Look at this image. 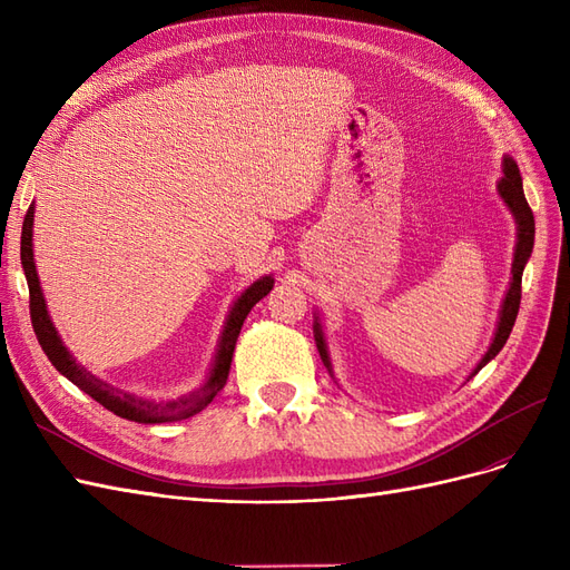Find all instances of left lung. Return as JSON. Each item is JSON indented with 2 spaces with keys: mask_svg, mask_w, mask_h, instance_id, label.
<instances>
[{
  "mask_svg": "<svg viewBox=\"0 0 570 570\" xmlns=\"http://www.w3.org/2000/svg\"><path fill=\"white\" fill-rule=\"evenodd\" d=\"M504 176L502 180L497 183V193L499 197L504 199V204L509 206V212L513 214L515 226H519V233H515V249H513V264H511V283L507 289V297L502 304V312H499V323H497V333L494 340L490 344V350L485 352V356L480 358V364L475 366V371L471 373V377L492 361L502 347L507 344L511 327L515 323V316H519V306H521V278H523V268L528 264V258L532 254V245H534V218H532V209L528 206V199L523 195V180H521V170L515 166V161L511 157H504ZM314 337H316V347L321 352V358L325 368L331 371L333 375V364L331 356H327V347H325V337H323V327L318 323V316L314 321Z\"/></svg>",
  "mask_w": 570,
  "mask_h": 570,
  "instance_id": "1",
  "label": "left lung"
}]
</instances>
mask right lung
<instances>
[{
  "label": "right lung",
  "instance_id": "obj_1",
  "mask_svg": "<svg viewBox=\"0 0 570 570\" xmlns=\"http://www.w3.org/2000/svg\"><path fill=\"white\" fill-rule=\"evenodd\" d=\"M32 214H36V206L30 204V209L23 220V233H21V264H23L28 292H30L32 331H36L40 347L47 354V358L51 361V366H55L61 375H66L68 381H71L76 387H80L85 394H90L95 402L114 411L116 416L135 421V423L183 421V419L195 416V413H199L204 406H209L214 402V396L223 390V385H226V381H228L235 342H237L239 331H243V323H245L247 314L252 312V306L258 299H264L273 289L271 275H264V278L252 283L233 304L230 314L226 318V325H223V335L218 342L214 366L209 368V375H206L202 387L178 396V400H170V402L145 400V396L124 392L105 381H99L97 375H92L90 371H85L80 364H76L71 352L66 350V344L61 342L55 323H51V318L47 314V304H45V295H42V287L38 281L36 262H32Z\"/></svg>",
  "mask_w": 570,
  "mask_h": 570
}]
</instances>
